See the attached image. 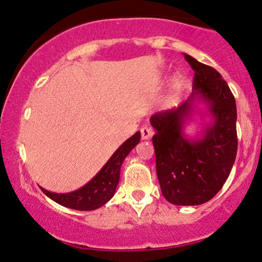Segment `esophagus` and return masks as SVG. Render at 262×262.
<instances>
[{
	"instance_id": "1",
	"label": "esophagus",
	"mask_w": 262,
	"mask_h": 262,
	"mask_svg": "<svg viewBox=\"0 0 262 262\" xmlns=\"http://www.w3.org/2000/svg\"><path fill=\"white\" fill-rule=\"evenodd\" d=\"M154 135V132L151 128H150L149 126H143L141 127V136H142V139H149L151 136Z\"/></svg>"
}]
</instances>
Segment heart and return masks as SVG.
<instances>
[{
    "label": "heart",
    "instance_id": "1",
    "mask_svg": "<svg viewBox=\"0 0 262 262\" xmlns=\"http://www.w3.org/2000/svg\"><path fill=\"white\" fill-rule=\"evenodd\" d=\"M185 87V81L182 78H175L173 84H171V88L168 95L166 96L163 101V107L164 108H171V107L177 106L179 100H180L181 93L184 91Z\"/></svg>",
    "mask_w": 262,
    "mask_h": 262
}]
</instances>
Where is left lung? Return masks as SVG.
I'll return each mask as SVG.
<instances>
[{
  "mask_svg": "<svg viewBox=\"0 0 262 262\" xmlns=\"http://www.w3.org/2000/svg\"><path fill=\"white\" fill-rule=\"evenodd\" d=\"M194 70L193 93L178 108L155 113L150 123L156 173L164 198L174 205H200L212 199L230 174L237 152L236 102L222 75L189 55ZM196 99L208 105L214 124L202 140L186 139L182 127Z\"/></svg>",
  "mask_w": 262,
  "mask_h": 262,
  "instance_id": "obj_1",
  "label": "left lung"
}]
</instances>
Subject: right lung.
<instances>
[{"label":"right lung","instance_id":"add662e5","mask_svg":"<svg viewBox=\"0 0 262 262\" xmlns=\"http://www.w3.org/2000/svg\"><path fill=\"white\" fill-rule=\"evenodd\" d=\"M139 139H141V132L138 131L116 150V152L111 156V159L101 168V170L83 187L70 193H63V194L49 192L40 187L41 191L53 202L69 207V209L80 211L99 209L105 205L116 193V188L119 184L121 164H123L125 157L138 144Z\"/></svg>","mask_w":262,"mask_h":262}]
</instances>
